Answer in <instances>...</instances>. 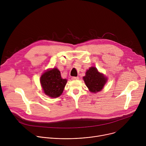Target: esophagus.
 <instances>
[{"label": "esophagus", "mask_w": 146, "mask_h": 146, "mask_svg": "<svg viewBox=\"0 0 146 146\" xmlns=\"http://www.w3.org/2000/svg\"><path fill=\"white\" fill-rule=\"evenodd\" d=\"M79 77H72V80H78Z\"/></svg>", "instance_id": "34e87169"}]
</instances>
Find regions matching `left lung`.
Wrapping results in <instances>:
<instances>
[{
    "label": "left lung",
    "mask_w": 146,
    "mask_h": 146,
    "mask_svg": "<svg viewBox=\"0 0 146 146\" xmlns=\"http://www.w3.org/2000/svg\"><path fill=\"white\" fill-rule=\"evenodd\" d=\"M83 79L90 91L94 93L100 91L107 80V78L100 73L95 67L90 68Z\"/></svg>",
    "instance_id": "1"
}]
</instances>
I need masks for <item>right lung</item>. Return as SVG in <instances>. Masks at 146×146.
Listing matches in <instances>:
<instances>
[{"label":"right lung","instance_id":"add662e5","mask_svg":"<svg viewBox=\"0 0 146 146\" xmlns=\"http://www.w3.org/2000/svg\"><path fill=\"white\" fill-rule=\"evenodd\" d=\"M40 82L46 95L51 98H56L63 92L67 80L62 78L59 70L54 68L43 74L40 78Z\"/></svg>","mask_w":146,"mask_h":146}]
</instances>
